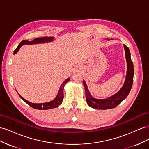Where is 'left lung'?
Returning a JSON list of instances; mask_svg holds the SVG:
<instances>
[{
  "label": "left lung",
  "mask_w": 149,
  "mask_h": 149,
  "mask_svg": "<svg viewBox=\"0 0 149 149\" xmlns=\"http://www.w3.org/2000/svg\"><path fill=\"white\" fill-rule=\"evenodd\" d=\"M107 40H111V39H106ZM124 48L125 53V59L127 62V74L125 76V82L123 87L119 91L109 97L105 99H96L93 97L91 93H89L87 84L85 81H83V83L85 88L86 100L88 106L94 109H109L118 106L119 104L127 97L131 89L133 78H134V65L130 58V53L129 48L124 45Z\"/></svg>",
  "instance_id": "left-lung-1"
}]
</instances>
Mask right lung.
Returning a JSON list of instances; mask_svg holds the SVG:
<instances>
[{"instance_id": "obj_1", "label": "right lung", "mask_w": 149, "mask_h": 149, "mask_svg": "<svg viewBox=\"0 0 149 149\" xmlns=\"http://www.w3.org/2000/svg\"><path fill=\"white\" fill-rule=\"evenodd\" d=\"M54 40V37H43V38H37L34 39L33 41H27V40H23L22 41L19 46L15 49V50L13 52V55H15L18 52H19V49L20 47L24 45H33V44H38V43H49L52 42ZM70 79V78L66 79L65 81L61 84L60 86L59 91L57 94L56 97L53 100L49 101L47 102H44V103H33L30 101H28L27 100H25L24 97H22L20 94H19V96L22 99L26 104H28L29 106H30L31 107L34 108L36 109H40V110H46V109H53V108H55L59 106L62 103L63 100V89L65 84L69 81Z\"/></svg>"}]
</instances>
